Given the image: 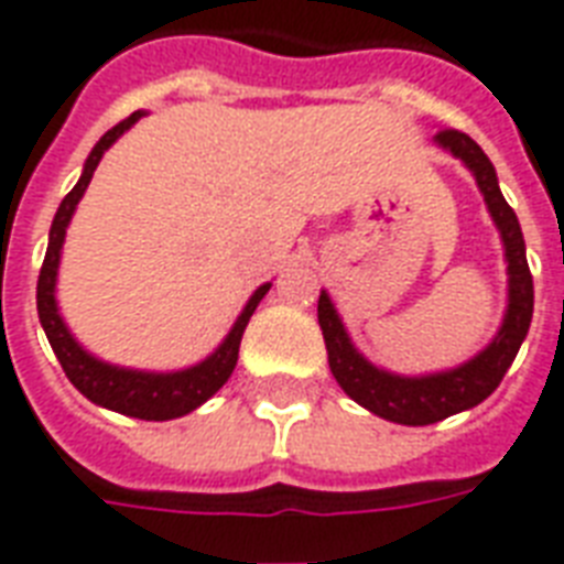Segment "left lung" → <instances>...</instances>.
Here are the masks:
<instances>
[{
  "label": "left lung",
  "mask_w": 564,
  "mask_h": 564,
  "mask_svg": "<svg viewBox=\"0 0 564 564\" xmlns=\"http://www.w3.org/2000/svg\"><path fill=\"white\" fill-rule=\"evenodd\" d=\"M433 140L473 170L484 203L490 208V218L502 232L505 260H508V311H505L502 328L494 337V344L484 346L478 356L454 370H442L431 377H398V373H388V370L370 365L352 346L328 293H319V304H316L325 349H328V367L335 373L337 386L379 419L410 424V427L436 424L448 415L473 410L481 400L490 398L514 361L517 349L523 344L529 323H532V307H535L527 241L520 232L514 208L505 203L502 191H499V178H496L490 158L481 152V145L475 143L469 133L454 131V128H445Z\"/></svg>",
  "instance_id": "left-lung-1"
}]
</instances>
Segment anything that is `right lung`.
Wrapping results in <instances>:
<instances>
[{"label":"right lung","instance_id":"add662e5","mask_svg":"<svg viewBox=\"0 0 564 564\" xmlns=\"http://www.w3.org/2000/svg\"><path fill=\"white\" fill-rule=\"evenodd\" d=\"M143 112H131L124 122H119L116 128L104 133L101 140L95 143L91 154L86 158V166H83V176L77 185L70 187V194L62 199L59 212L53 218V227H50V245L47 257H44V265H41V274H37V319L47 332V340L53 346V352L59 358L65 377L74 382V388L86 394L91 403H98L104 410L122 412V415H131V419L143 421H170L178 419V415H187L197 406H203L215 391H218L224 382L229 379V373L236 370V361H239V346L241 335L248 328L250 316L257 311V304L262 302V295L269 293L271 283H262L257 293L250 295V302L245 304V311L236 319V325L229 328V335L224 337V344L194 367H185V370H176V373H149V370H128V367L107 365L101 358L89 356L83 349L74 335L68 332V325L59 316V304H56V271H59V257H62V241H65V229L70 224V215L80 203V197L86 194V187L91 182V173L95 166L101 164L104 152L110 149L119 137H122L128 128H131Z\"/></svg>","mask_w":564,"mask_h":564}]
</instances>
